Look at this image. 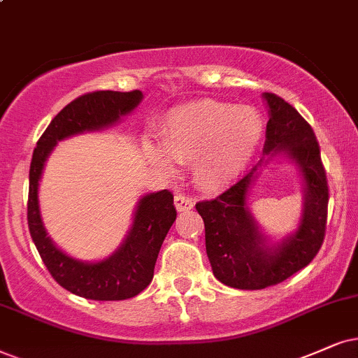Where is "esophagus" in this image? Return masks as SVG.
<instances>
[{"label":"esophagus","mask_w":358,"mask_h":358,"mask_svg":"<svg viewBox=\"0 0 358 358\" xmlns=\"http://www.w3.org/2000/svg\"><path fill=\"white\" fill-rule=\"evenodd\" d=\"M194 206V201L192 198L183 196V194H176L175 196V208L178 211H189Z\"/></svg>","instance_id":"1"}]
</instances>
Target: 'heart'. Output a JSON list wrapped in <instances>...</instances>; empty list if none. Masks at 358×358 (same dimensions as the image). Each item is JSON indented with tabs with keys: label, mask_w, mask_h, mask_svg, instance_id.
<instances>
[{
	"label": "heart",
	"mask_w": 358,
	"mask_h": 358,
	"mask_svg": "<svg viewBox=\"0 0 358 358\" xmlns=\"http://www.w3.org/2000/svg\"><path fill=\"white\" fill-rule=\"evenodd\" d=\"M264 124L248 107L201 101L176 107L160 129V145L147 143L145 150L164 170L171 169L170 158L193 164L196 183L208 192L231 185L251 164L259 148Z\"/></svg>",
	"instance_id": "obj_1"
}]
</instances>
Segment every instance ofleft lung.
Returning <instances> with one entry per match:
<instances>
[{"label": "left lung", "mask_w": 358, "mask_h": 358, "mask_svg": "<svg viewBox=\"0 0 358 358\" xmlns=\"http://www.w3.org/2000/svg\"><path fill=\"white\" fill-rule=\"evenodd\" d=\"M262 99L269 112L262 158L218 198L196 203L213 274L226 286L244 291L275 286L306 268L322 246L327 224V176L314 130L284 99L269 92ZM275 156L298 166L305 189L300 226L280 242L262 233L247 206L250 187Z\"/></svg>", "instance_id": "obj_1"}]
</instances>
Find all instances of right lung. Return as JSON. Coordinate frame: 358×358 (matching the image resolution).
Masks as SVG:
<instances>
[{
    "mask_svg": "<svg viewBox=\"0 0 358 358\" xmlns=\"http://www.w3.org/2000/svg\"><path fill=\"white\" fill-rule=\"evenodd\" d=\"M140 90H97L84 94L62 108L41 135L29 169L28 224L41 259L59 286L92 301H124L135 297L153 279L164 239L176 218L169 189L143 194L135 206L134 221L124 241L101 261H80L59 250L48 236L41 218L39 182L44 165L61 140L85 132H101L115 125L142 102Z\"/></svg>",
    "mask_w": 358,
    "mask_h": 358,
    "instance_id": "add662e5",
    "label": "right lung"
}]
</instances>
